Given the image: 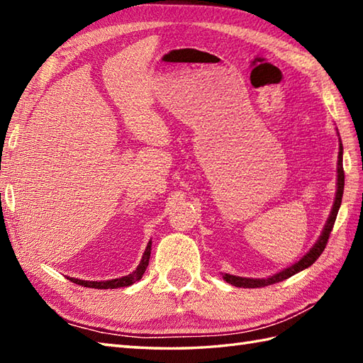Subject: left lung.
Instances as JSON below:
<instances>
[{"label":"left lung","mask_w":363,"mask_h":363,"mask_svg":"<svg viewBox=\"0 0 363 363\" xmlns=\"http://www.w3.org/2000/svg\"><path fill=\"white\" fill-rule=\"evenodd\" d=\"M343 189H345V172H343V146H342V140H340V146H338V160H337V191H335V199H334V206H333V211H330L329 218L325 225V229H323V233L320 235V238L315 243L311 251L303 256V259H299L296 264H293L291 267L282 269V272L276 273L269 277H262V279H252V277H240V276H234V274H223V279H225L228 284L230 285H235V287H243V289H259V287H265V285H272L276 282H281L284 279H289L290 276L296 274L299 272H303L307 267H311L312 264H315V260H317L321 252L325 251L328 240H329V235H330V230L334 228V223L337 218V213L338 209H340V204H342V196H343Z\"/></svg>","instance_id":"1"}]
</instances>
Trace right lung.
<instances>
[{
	"mask_svg": "<svg viewBox=\"0 0 363 363\" xmlns=\"http://www.w3.org/2000/svg\"><path fill=\"white\" fill-rule=\"evenodd\" d=\"M150 256H151V242L146 245V250L142 256L140 264L134 269L133 273H129L128 276H121L118 279H111V281H82V279H74V277H68V279L73 281L78 285H84V287L89 289H120V287H129L134 282L140 281L143 273L146 272V267L150 264Z\"/></svg>",
	"mask_w": 363,
	"mask_h": 363,
	"instance_id": "right-lung-1",
	"label": "right lung"
}]
</instances>
